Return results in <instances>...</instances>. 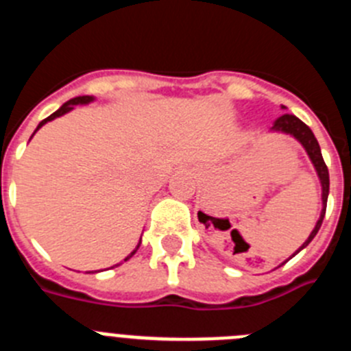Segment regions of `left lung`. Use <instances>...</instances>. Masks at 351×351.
I'll use <instances>...</instances> for the list:
<instances>
[{
	"mask_svg": "<svg viewBox=\"0 0 351 351\" xmlns=\"http://www.w3.org/2000/svg\"><path fill=\"white\" fill-rule=\"evenodd\" d=\"M281 108H285L283 105H281ZM269 132L283 133V135H290V137L295 138V141L299 142L300 145H302L304 151L308 153L309 160H311L313 167H315V170H316V176H318V179H320V184H322V213H320V218H318V221H316L315 228H313V232L309 234V237L304 241L302 246H300L299 250L293 253V255H291V256H295L299 251H302L304 247L308 246L313 239H315V235L318 234V230H320L322 221H324L325 209H327V198H328V169H327V165H325L324 156H322V151H320V144H318V141H316L315 133L311 132V128H309L308 125H304L299 117L293 116V114H283V116L278 117V119L274 121V125L269 128ZM291 256H290V258H291ZM283 263H281V265H283Z\"/></svg>",
	"mask_w": 351,
	"mask_h": 351,
	"instance_id": "8db88e82",
	"label": "left lung"
}]
</instances>
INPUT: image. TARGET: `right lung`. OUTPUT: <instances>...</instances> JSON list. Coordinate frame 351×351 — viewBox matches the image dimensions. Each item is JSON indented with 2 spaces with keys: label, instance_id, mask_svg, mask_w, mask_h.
<instances>
[{
  "label": "right lung",
  "instance_id": "right-lung-1",
  "mask_svg": "<svg viewBox=\"0 0 351 351\" xmlns=\"http://www.w3.org/2000/svg\"><path fill=\"white\" fill-rule=\"evenodd\" d=\"M95 100H96L95 96H89V95H86V96H75V98H71V100H68L66 104L61 105V107L58 108V110H56L54 114H51V116H49L47 119H43L42 123H40V125L36 126L35 133L38 132V130L42 128V126L45 125V123H49V121L56 119V117H60V116H64V114H68V112H70V110H73V107H75V105H88V104H93V101H95ZM35 133H33V135H35ZM33 135H31V137H33ZM141 243H142V237H141V241H138L137 247H135V250H133L128 256H126L125 262H126V260L132 258V256L135 255V253H137V250H138V247H141ZM117 265H121V263H117ZM117 265H114V267H117Z\"/></svg>",
  "mask_w": 351,
  "mask_h": 351
}]
</instances>
